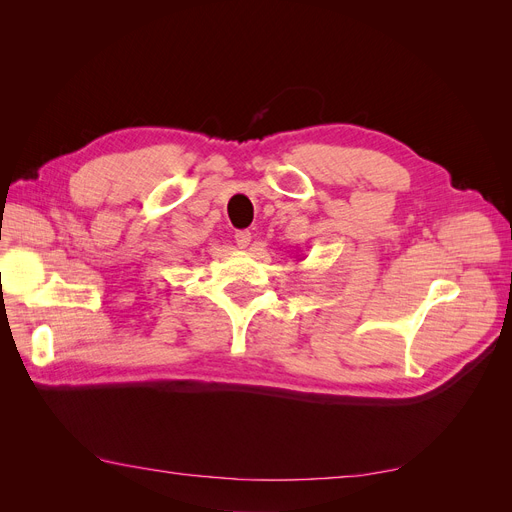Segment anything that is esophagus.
Listing matches in <instances>:
<instances>
[{
    "label": "esophagus",
    "mask_w": 512,
    "mask_h": 512,
    "mask_svg": "<svg viewBox=\"0 0 512 512\" xmlns=\"http://www.w3.org/2000/svg\"><path fill=\"white\" fill-rule=\"evenodd\" d=\"M251 238H253V234H251L249 230H238V232L234 234V240H236V245H238L240 249H247V247L251 245Z\"/></svg>",
    "instance_id": "obj_1"
}]
</instances>
